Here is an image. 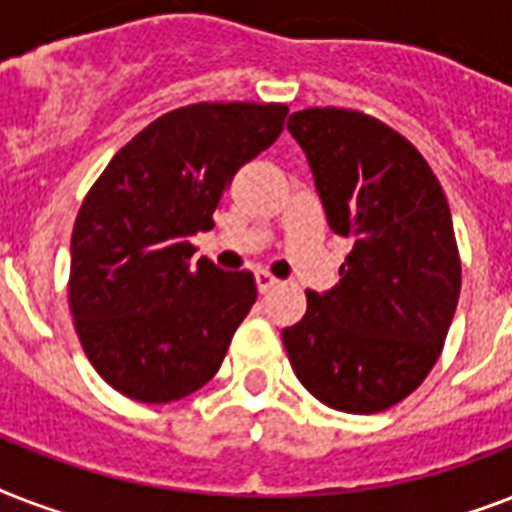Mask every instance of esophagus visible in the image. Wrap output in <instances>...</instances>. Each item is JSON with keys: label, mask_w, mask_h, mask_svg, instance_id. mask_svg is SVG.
<instances>
[{"label": "esophagus", "mask_w": 512, "mask_h": 512, "mask_svg": "<svg viewBox=\"0 0 512 512\" xmlns=\"http://www.w3.org/2000/svg\"><path fill=\"white\" fill-rule=\"evenodd\" d=\"M255 281H257V289H260V295L271 292V289L279 284V279H276V276H273V273H268V271H257Z\"/></svg>", "instance_id": "esophagus-1"}]
</instances>
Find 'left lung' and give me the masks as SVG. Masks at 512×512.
Returning a JSON list of instances; mask_svg holds the SVG:
<instances>
[{
  "mask_svg": "<svg viewBox=\"0 0 512 512\" xmlns=\"http://www.w3.org/2000/svg\"><path fill=\"white\" fill-rule=\"evenodd\" d=\"M287 130L308 156L329 228L353 241L340 284L305 292L281 332L297 380L337 412L404 401L441 356L460 300L452 212L417 148L374 116L305 108Z\"/></svg>",
  "mask_w": 512,
  "mask_h": 512,
  "instance_id": "1",
  "label": "left lung"
}]
</instances>
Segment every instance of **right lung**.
<instances>
[{
    "instance_id": "1",
    "label": "right lung",
    "mask_w": 512,
    "mask_h": 512,
    "mask_svg": "<svg viewBox=\"0 0 512 512\" xmlns=\"http://www.w3.org/2000/svg\"><path fill=\"white\" fill-rule=\"evenodd\" d=\"M281 103H193L108 162L71 236L68 305L95 372L122 396L170 404L207 385L257 300L249 271L199 257L233 175L284 130Z\"/></svg>"
}]
</instances>
